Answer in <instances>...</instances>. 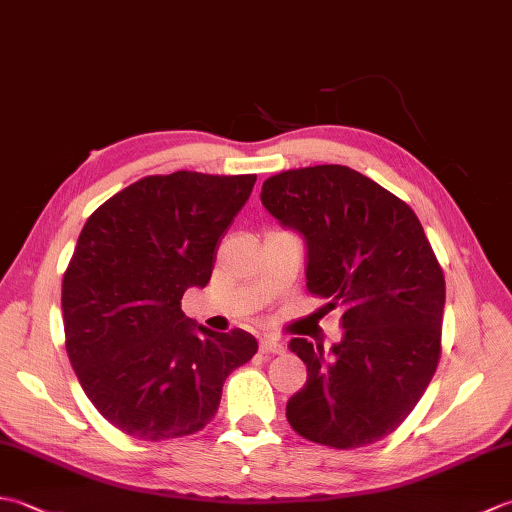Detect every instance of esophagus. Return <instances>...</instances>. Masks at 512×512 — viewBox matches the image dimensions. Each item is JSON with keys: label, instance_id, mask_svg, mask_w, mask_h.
Segmentation results:
<instances>
[{"label": "esophagus", "instance_id": "esophagus-1", "mask_svg": "<svg viewBox=\"0 0 512 512\" xmlns=\"http://www.w3.org/2000/svg\"><path fill=\"white\" fill-rule=\"evenodd\" d=\"M259 352H262V354H281V352H284V343L275 339V336H264V339L259 341Z\"/></svg>", "mask_w": 512, "mask_h": 512}]
</instances>
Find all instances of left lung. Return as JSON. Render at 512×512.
Here are the masks:
<instances>
[{"label":"left lung","mask_w":512,"mask_h":512,"mask_svg":"<svg viewBox=\"0 0 512 512\" xmlns=\"http://www.w3.org/2000/svg\"><path fill=\"white\" fill-rule=\"evenodd\" d=\"M262 204L308 246L312 295L343 310V339H292L308 367L286 418L334 449L378 442L400 427L440 361L444 275L422 224L394 193L343 165L268 178Z\"/></svg>","instance_id":"8db88e82"}]
</instances>
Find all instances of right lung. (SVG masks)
<instances>
[{"mask_svg":"<svg viewBox=\"0 0 512 512\" xmlns=\"http://www.w3.org/2000/svg\"><path fill=\"white\" fill-rule=\"evenodd\" d=\"M257 176H147L96 209L63 275L65 350L116 429L169 440L204 429L226 376L257 352L253 334L184 317L187 288L209 284L217 242Z\"/></svg>","mask_w":512,"mask_h":512,"instance_id":"1","label":"right lung"}]
</instances>
